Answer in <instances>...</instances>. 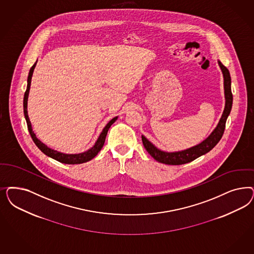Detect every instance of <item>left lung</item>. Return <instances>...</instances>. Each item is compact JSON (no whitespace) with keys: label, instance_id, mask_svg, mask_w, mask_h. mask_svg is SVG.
<instances>
[{"label":"left lung","instance_id":"left-lung-1","mask_svg":"<svg viewBox=\"0 0 254 254\" xmlns=\"http://www.w3.org/2000/svg\"><path fill=\"white\" fill-rule=\"evenodd\" d=\"M218 64L221 68L222 76H223V89H224V98L225 105L224 109L221 115V119L212 132L203 140L201 143L197 144L193 147H189L183 150L178 151H164L156 147L145 135L142 134V142L147 152L154 158L157 162L162 164H170V165H180L187 164L193 160H195L200 156L205 155L208 151H210L215 147L218 142L221 140L225 129V123L232 109L233 105V94L231 91V76L229 70L221 64L218 60Z\"/></svg>","mask_w":254,"mask_h":254}]
</instances>
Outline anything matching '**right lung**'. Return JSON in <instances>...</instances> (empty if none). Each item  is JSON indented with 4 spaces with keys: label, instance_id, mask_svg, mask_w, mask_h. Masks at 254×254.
Returning a JSON list of instances; mask_svg holds the SVG:
<instances>
[{
    "label": "right lung",
    "instance_id": "obj_1",
    "mask_svg": "<svg viewBox=\"0 0 254 254\" xmlns=\"http://www.w3.org/2000/svg\"><path fill=\"white\" fill-rule=\"evenodd\" d=\"M36 64H37V61L35 62V64L30 69L28 79H27V89L25 91L24 99H23V110H24L25 120H26V123L28 125V130L30 131V134L33 138V142L35 143V145L38 147V148L41 150L44 154L49 156L50 158L56 160L60 163L66 164H78L89 162L91 159H93L95 156L97 155L99 151L102 149V147L105 144V141H106L107 131L109 130L110 126L118 120L119 117L118 116L115 117L109 123H107V125L105 126V128L103 129L102 132L100 133L98 139L96 140L95 144L84 152L75 153V154H67V153L60 152L58 150H55L53 148L48 147L46 144H44L42 141L36 137V134L33 131L32 123L30 122V119H29V116H28V109H27V107H28V97H29V92H30V88H31V82H32V76H33V70L36 66Z\"/></svg>",
    "mask_w": 254,
    "mask_h": 254
}]
</instances>
